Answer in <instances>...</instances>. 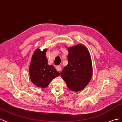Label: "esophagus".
<instances>
[{
	"label": "esophagus",
	"instance_id": "obj_1",
	"mask_svg": "<svg viewBox=\"0 0 122 122\" xmlns=\"http://www.w3.org/2000/svg\"><path fill=\"white\" fill-rule=\"evenodd\" d=\"M56 70H57L58 71H61V69H62L61 66H60V65L57 66L56 67Z\"/></svg>",
	"mask_w": 122,
	"mask_h": 122
}]
</instances>
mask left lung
<instances>
[{
	"mask_svg": "<svg viewBox=\"0 0 122 122\" xmlns=\"http://www.w3.org/2000/svg\"><path fill=\"white\" fill-rule=\"evenodd\" d=\"M68 64L60 73L69 89L79 92L88 84L92 75L91 57L82 44L68 48Z\"/></svg>",
	"mask_w": 122,
	"mask_h": 122,
	"instance_id": "obj_1",
	"label": "left lung"
}]
</instances>
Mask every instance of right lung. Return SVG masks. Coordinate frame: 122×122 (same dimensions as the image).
I'll return each mask as SVG.
<instances>
[{"label": "right lung", "instance_id": "right-lung-1", "mask_svg": "<svg viewBox=\"0 0 122 122\" xmlns=\"http://www.w3.org/2000/svg\"><path fill=\"white\" fill-rule=\"evenodd\" d=\"M45 49L41 51L39 48L34 51L29 67L31 82L37 87L46 88L51 81L60 76L53 65L47 64Z\"/></svg>", "mask_w": 122, "mask_h": 122}]
</instances>
